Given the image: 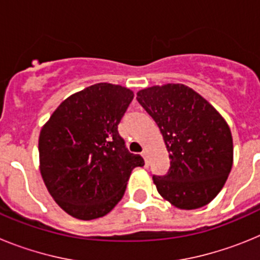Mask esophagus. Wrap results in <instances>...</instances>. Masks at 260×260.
Instances as JSON below:
<instances>
[{"label": "esophagus", "mask_w": 260, "mask_h": 260, "mask_svg": "<svg viewBox=\"0 0 260 260\" xmlns=\"http://www.w3.org/2000/svg\"><path fill=\"white\" fill-rule=\"evenodd\" d=\"M147 155H148V152H147V150H143V152H142V156H143L144 161H146V164L148 162V160H147Z\"/></svg>", "instance_id": "esophagus-1"}]
</instances>
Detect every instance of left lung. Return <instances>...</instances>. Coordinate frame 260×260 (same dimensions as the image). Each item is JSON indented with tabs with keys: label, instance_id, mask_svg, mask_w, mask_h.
Masks as SVG:
<instances>
[{
	"label": "left lung",
	"instance_id": "left-lung-1",
	"mask_svg": "<svg viewBox=\"0 0 260 260\" xmlns=\"http://www.w3.org/2000/svg\"><path fill=\"white\" fill-rule=\"evenodd\" d=\"M138 103L160 128L171 167L152 176L158 194L174 207L195 210L219 194L233 165V139L221 114L185 84L141 89Z\"/></svg>",
	"mask_w": 260,
	"mask_h": 260
}]
</instances>
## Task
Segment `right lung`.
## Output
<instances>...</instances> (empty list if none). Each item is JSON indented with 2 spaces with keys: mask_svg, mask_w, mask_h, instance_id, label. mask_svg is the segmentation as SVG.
I'll return each mask as SVG.
<instances>
[{
  "mask_svg": "<svg viewBox=\"0 0 260 260\" xmlns=\"http://www.w3.org/2000/svg\"><path fill=\"white\" fill-rule=\"evenodd\" d=\"M132 89L98 83L58 105L39 137L40 173L62 210L79 220L103 217L123 197L142 156L127 151L118 123Z\"/></svg>",
  "mask_w": 260,
  "mask_h": 260,
  "instance_id": "obj_1",
  "label": "right lung"
}]
</instances>
